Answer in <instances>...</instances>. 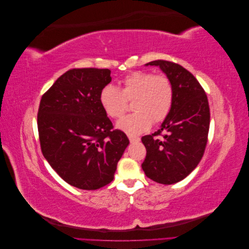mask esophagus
<instances>
[{
    "mask_svg": "<svg viewBox=\"0 0 249 249\" xmlns=\"http://www.w3.org/2000/svg\"><path fill=\"white\" fill-rule=\"evenodd\" d=\"M129 140H130L131 143H135V142H139L140 138L136 137V136H131V135H129Z\"/></svg>",
    "mask_w": 249,
    "mask_h": 249,
    "instance_id": "esophagus-1",
    "label": "esophagus"
}]
</instances>
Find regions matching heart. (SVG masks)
Segmentation results:
<instances>
[{
	"instance_id": "b5f03b06",
	"label": "heart",
	"mask_w": 249,
	"mask_h": 249,
	"mask_svg": "<svg viewBox=\"0 0 249 249\" xmlns=\"http://www.w3.org/2000/svg\"><path fill=\"white\" fill-rule=\"evenodd\" d=\"M175 90L171 81L163 74L135 71L123 81L122 89L113 85L105 86L100 93V103L111 118H120L132 102L135 113L122 118L117 127L130 135L147 131L153 124L166 118L171 110Z\"/></svg>"
}]
</instances>
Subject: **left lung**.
I'll return each instance as SVG.
<instances>
[{"label": "left lung", "mask_w": 249, "mask_h": 249, "mask_svg": "<svg viewBox=\"0 0 249 249\" xmlns=\"http://www.w3.org/2000/svg\"><path fill=\"white\" fill-rule=\"evenodd\" d=\"M171 81L175 99L161 127L141 138L146 148L142 163L145 176L155 182L171 185L184 179L196 168L205 153L210 127L208 97L193 74L179 64L155 60ZM165 132L160 141L154 138Z\"/></svg>", "instance_id": "obj_1"}]
</instances>
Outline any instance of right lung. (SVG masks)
<instances>
[{"label":"right lung","instance_id":"1","mask_svg":"<svg viewBox=\"0 0 249 249\" xmlns=\"http://www.w3.org/2000/svg\"><path fill=\"white\" fill-rule=\"evenodd\" d=\"M110 74L108 69L70 70L42 95L39 105L42 155L60 178L82 190L111 183L130 143L124 132L113 130L100 103Z\"/></svg>","mask_w":249,"mask_h":249}]
</instances>
